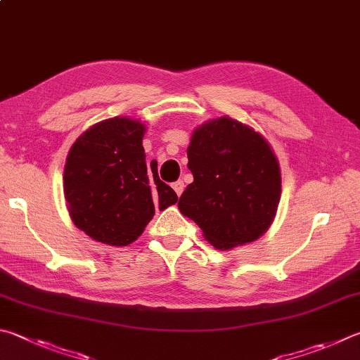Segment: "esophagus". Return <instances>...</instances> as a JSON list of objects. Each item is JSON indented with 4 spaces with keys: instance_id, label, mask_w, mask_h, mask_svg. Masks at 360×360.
<instances>
[{
    "instance_id": "1",
    "label": "esophagus",
    "mask_w": 360,
    "mask_h": 360,
    "mask_svg": "<svg viewBox=\"0 0 360 360\" xmlns=\"http://www.w3.org/2000/svg\"><path fill=\"white\" fill-rule=\"evenodd\" d=\"M172 187L174 188V192H176V195H178V197H181V193L184 192V182H182V181H176V182H173Z\"/></svg>"
}]
</instances>
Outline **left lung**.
I'll list each match as a JSON object with an SVG mask.
<instances>
[{"mask_svg":"<svg viewBox=\"0 0 360 360\" xmlns=\"http://www.w3.org/2000/svg\"><path fill=\"white\" fill-rule=\"evenodd\" d=\"M187 158L193 182L181 195L178 207L215 248L253 243L271 226L282 178L263 135L221 116L195 129Z\"/></svg>","mask_w":360,"mask_h":360,"instance_id":"8db88e82","label":"left lung"}]
</instances>
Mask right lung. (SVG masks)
I'll use <instances>...</instances> for the list:
<instances>
[{"label":"right lung","instance_id":"obj_1","mask_svg":"<svg viewBox=\"0 0 360 360\" xmlns=\"http://www.w3.org/2000/svg\"><path fill=\"white\" fill-rule=\"evenodd\" d=\"M145 124L112 117L94 124L72 145L64 167V197L77 228L97 243L129 245L178 195L146 165Z\"/></svg>","mask_w":360,"mask_h":360}]
</instances>
